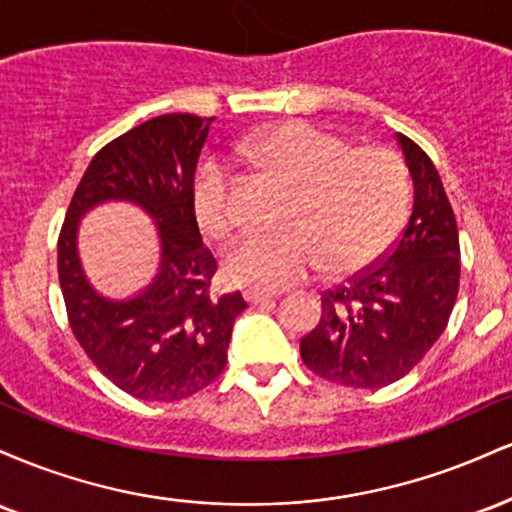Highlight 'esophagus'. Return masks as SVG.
I'll return each mask as SVG.
<instances>
[{"instance_id": "esophagus-1", "label": "esophagus", "mask_w": 512, "mask_h": 512, "mask_svg": "<svg viewBox=\"0 0 512 512\" xmlns=\"http://www.w3.org/2000/svg\"><path fill=\"white\" fill-rule=\"evenodd\" d=\"M276 298L274 291H264V289H245V301L248 303H264Z\"/></svg>"}]
</instances>
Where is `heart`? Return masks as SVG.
<instances>
[{
  "instance_id": "heart-1",
  "label": "heart",
  "mask_w": 512,
  "mask_h": 512,
  "mask_svg": "<svg viewBox=\"0 0 512 512\" xmlns=\"http://www.w3.org/2000/svg\"><path fill=\"white\" fill-rule=\"evenodd\" d=\"M243 156L267 178L291 187L274 233H250L226 252L228 279L276 291L325 267L354 274L395 243L409 214L411 180L402 156L385 146H351L310 122H284L252 134ZM192 204L211 238L240 223L238 180L226 158L197 170Z\"/></svg>"
}]
</instances>
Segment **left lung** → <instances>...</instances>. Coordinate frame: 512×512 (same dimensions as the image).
<instances>
[{
  "label": "left lung",
  "instance_id": "obj_1",
  "mask_svg": "<svg viewBox=\"0 0 512 512\" xmlns=\"http://www.w3.org/2000/svg\"><path fill=\"white\" fill-rule=\"evenodd\" d=\"M414 211L385 260L322 293V317L301 339L303 363L344 387L404 378L448 327L460 289V233L433 161L399 134Z\"/></svg>",
  "mask_w": 512,
  "mask_h": 512
}]
</instances>
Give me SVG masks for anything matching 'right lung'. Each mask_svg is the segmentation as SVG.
<instances>
[{"mask_svg": "<svg viewBox=\"0 0 512 512\" xmlns=\"http://www.w3.org/2000/svg\"><path fill=\"white\" fill-rule=\"evenodd\" d=\"M214 117L170 113L105 144L88 163L57 240V272L69 327L108 380L146 402H175L214 383L228 361L236 293H211L216 257L199 236L192 187ZM125 198L149 210L162 236V267L137 299L108 302L87 286L75 226L91 206Z\"/></svg>", "mask_w": 512, "mask_h": 512, "instance_id": "obj_1", "label": "right lung"}]
</instances>
